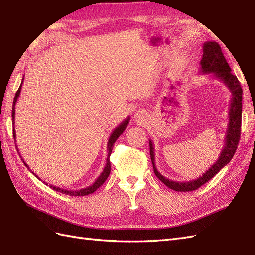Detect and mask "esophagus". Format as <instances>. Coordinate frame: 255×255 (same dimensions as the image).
Masks as SVG:
<instances>
[{
    "instance_id": "34e87169",
    "label": "esophagus",
    "mask_w": 255,
    "mask_h": 255,
    "mask_svg": "<svg viewBox=\"0 0 255 255\" xmlns=\"http://www.w3.org/2000/svg\"><path fill=\"white\" fill-rule=\"evenodd\" d=\"M145 114L142 112V111H138V112H135L134 114V120L138 122V123H143L145 121Z\"/></svg>"
}]
</instances>
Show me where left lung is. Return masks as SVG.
<instances>
[{
	"label": "left lung",
	"instance_id": "8db88e82",
	"mask_svg": "<svg viewBox=\"0 0 255 255\" xmlns=\"http://www.w3.org/2000/svg\"><path fill=\"white\" fill-rule=\"evenodd\" d=\"M204 55L200 60V73L210 74L212 73L214 77L219 78L223 82L226 87L230 89L232 98L230 101V110H228V125L226 129L224 146L219 156L218 160L208 169V170L199 177L198 179L188 181V182H175L169 180L161 175L157 168L155 166V154H154V144L152 140L149 141V154H151V160L153 164L154 172L162 183L169 188L177 192H191L197 190L198 187L204 185L205 183L212 179L222 168L226 166L233 158L236 152L237 145L240 138V128H241V113H243V89H241L240 83L236 75L232 74V70L228 65L225 57L222 54L220 45L217 42H205Z\"/></svg>",
	"mask_w": 255,
	"mask_h": 255
}]
</instances>
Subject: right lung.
Returning <instances> with one entry per match:
<instances>
[{
  "label": "right lung",
  "mask_w": 255,
  "mask_h": 255,
  "mask_svg": "<svg viewBox=\"0 0 255 255\" xmlns=\"http://www.w3.org/2000/svg\"><path fill=\"white\" fill-rule=\"evenodd\" d=\"M23 77H24V75H23ZM22 83H23V78H22V81H21V84H20V86H19V88H18V90H17V93H16V96H15V98H14V103H12V111H11V119H12V126H14V128H15V107H16V102H17V100H18V98H19V95H20V91H21V86H22ZM129 121H130V117L128 116L126 120H124L119 126H117L113 131H112V133H111V135H110V138H109V141H108V157H107V164H106V167H104V169H103V171L101 172V174L99 175V177L97 178V180L94 182L93 184L91 185H89V186H87V187H84V188H81V190H65V188H62V187H58V186H54V185H50L49 184V186L53 188V190H55V191H57V192H60V193H62V194H67V195H70V196H85V195H88V194H91V193H94V192H96L98 188H99L104 182H106V180L108 179V177H109V174H110V171H111V164H110V156H111V153H112V149H113V146H114V143H115V141L119 139V136L124 132V130L126 129V127H127V125L129 124ZM12 131H14V138L16 139V132H15V129L12 130ZM18 151V149H17ZM22 161H23V164H24V166H27L28 167V169L30 170V168H29V166L25 164L24 162V160L22 159ZM31 171V170H30ZM33 173L35 177L37 178V179H40L37 177V175L34 173V172H32ZM45 183V182H44ZM46 185H48L47 183H46Z\"/></svg>",
  "instance_id": "obj_1"
}]
</instances>
